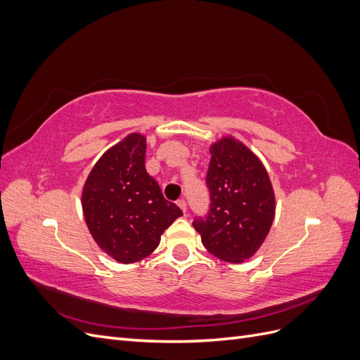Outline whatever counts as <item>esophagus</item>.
<instances>
[{
  "mask_svg": "<svg viewBox=\"0 0 360 360\" xmlns=\"http://www.w3.org/2000/svg\"><path fill=\"white\" fill-rule=\"evenodd\" d=\"M177 205L183 210V213H186V201H184V200L181 198V200L177 201Z\"/></svg>",
  "mask_w": 360,
  "mask_h": 360,
  "instance_id": "34e87169",
  "label": "esophagus"
}]
</instances>
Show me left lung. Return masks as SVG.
Listing matches in <instances>:
<instances>
[{
	"label": "left lung",
	"mask_w": 360,
	"mask_h": 360,
	"mask_svg": "<svg viewBox=\"0 0 360 360\" xmlns=\"http://www.w3.org/2000/svg\"><path fill=\"white\" fill-rule=\"evenodd\" d=\"M210 210L193 228L204 248L228 263H243L263 245L275 217V192L263 163L243 143L222 136L210 146Z\"/></svg>",
	"instance_id": "left-lung-1"
}]
</instances>
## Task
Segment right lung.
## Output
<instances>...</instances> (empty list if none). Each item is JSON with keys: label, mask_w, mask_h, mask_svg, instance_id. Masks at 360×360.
<instances>
[{"label": "right lung", "mask_w": 360, "mask_h": 360, "mask_svg": "<svg viewBox=\"0 0 360 360\" xmlns=\"http://www.w3.org/2000/svg\"><path fill=\"white\" fill-rule=\"evenodd\" d=\"M146 136L129 134L96 162L82 188V212L99 248L118 263L144 259L183 214L146 169Z\"/></svg>", "instance_id": "obj_1"}]
</instances>
